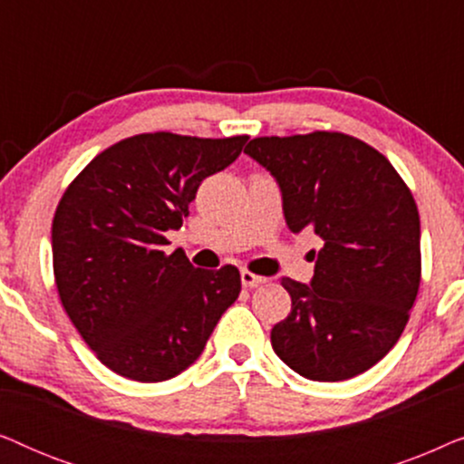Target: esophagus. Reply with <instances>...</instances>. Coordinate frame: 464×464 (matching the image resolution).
I'll use <instances>...</instances> for the list:
<instances>
[{"label":"esophagus","mask_w":464,"mask_h":464,"mask_svg":"<svg viewBox=\"0 0 464 464\" xmlns=\"http://www.w3.org/2000/svg\"><path fill=\"white\" fill-rule=\"evenodd\" d=\"M240 281H243V287L253 289V287H259V285H264L268 278L253 275V272H249V270H240Z\"/></svg>","instance_id":"esophagus-1"}]
</instances>
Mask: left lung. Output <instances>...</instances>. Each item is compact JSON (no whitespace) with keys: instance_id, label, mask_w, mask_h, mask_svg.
I'll return each instance as SVG.
<instances>
[{"instance_id":"8db88e82","label":"left lung","mask_w":464,"mask_h":464,"mask_svg":"<svg viewBox=\"0 0 464 464\" xmlns=\"http://www.w3.org/2000/svg\"><path fill=\"white\" fill-rule=\"evenodd\" d=\"M245 154L275 177L289 230L323 238L310 283L281 281L291 313L272 348L314 382L359 376L397 344L420 287L414 196L380 151L342 132L259 137Z\"/></svg>"}]
</instances>
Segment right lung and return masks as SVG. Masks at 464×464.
I'll return each mask as SVG.
<instances>
[{
	"label": "right lung",
	"mask_w": 464,
	"mask_h": 464,
	"mask_svg": "<svg viewBox=\"0 0 464 464\" xmlns=\"http://www.w3.org/2000/svg\"><path fill=\"white\" fill-rule=\"evenodd\" d=\"M230 139L148 132L91 160L56 207L53 262L63 308L99 361L137 382L179 376L237 302L234 266L202 270L164 234L179 230L208 175L237 160Z\"/></svg>",
	"instance_id": "1"
}]
</instances>
